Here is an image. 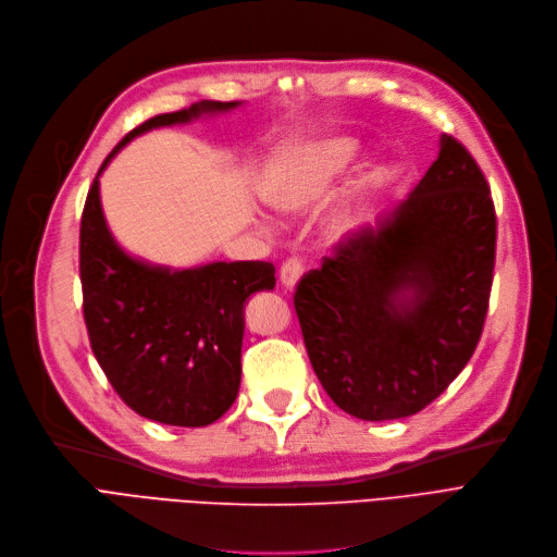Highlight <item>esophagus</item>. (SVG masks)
Returning a JSON list of instances; mask_svg holds the SVG:
<instances>
[{"mask_svg": "<svg viewBox=\"0 0 557 557\" xmlns=\"http://www.w3.org/2000/svg\"><path fill=\"white\" fill-rule=\"evenodd\" d=\"M302 271H305L302 261H300L298 257H288V259L282 263V269H280V282H282L286 288H292V286H296V282L300 280Z\"/></svg>", "mask_w": 557, "mask_h": 557, "instance_id": "34e87169", "label": "esophagus"}]
</instances>
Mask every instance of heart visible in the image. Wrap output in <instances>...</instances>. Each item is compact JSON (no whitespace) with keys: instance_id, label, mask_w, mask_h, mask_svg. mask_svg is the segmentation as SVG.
Masks as SVG:
<instances>
[{"instance_id":"obj_1","label":"heart","mask_w":557,"mask_h":557,"mask_svg":"<svg viewBox=\"0 0 557 557\" xmlns=\"http://www.w3.org/2000/svg\"><path fill=\"white\" fill-rule=\"evenodd\" d=\"M355 154L357 143L344 136L288 150L280 157L269 173V180H265V198L282 211H307L317 207L330 196L336 180L348 171ZM373 184V173H359L355 177L342 207L332 215V234H344L357 223L359 207Z\"/></svg>"}]
</instances>
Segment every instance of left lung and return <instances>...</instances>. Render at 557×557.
<instances>
[{"mask_svg": "<svg viewBox=\"0 0 557 557\" xmlns=\"http://www.w3.org/2000/svg\"><path fill=\"white\" fill-rule=\"evenodd\" d=\"M496 261L490 184L462 143L442 150L375 227L338 238L294 307L327 396L364 421L412 417L462 373L487 319Z\"/></svg>", "mask_w": 557, "mask_h": 557, "instance_id": "8db88e82", "label": "left lung"}]
</instances>
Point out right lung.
Listing matches in <instances>:
<instances>
[{"label": "right lung", "instance_id": "1", "mask_svg": "<svg viewBox=\"0 0 557 557\" xmlns=\"http://www.w3.org/2000/svg\"><path fill=\"white\" fill-rule=\"evenodd\" d=\"M234 107L238 102L205 100L145 120L115 145L100 173L143 132ZM98 177L90 184L79 232L84 321L92 355L136 414L182 428L219 421L238 394L246 300L275 286V265L213 261L171 271L132 259L107 227Z\"/></svg>", "mask_w": 557, "mask_h": 557}]
</instances>
